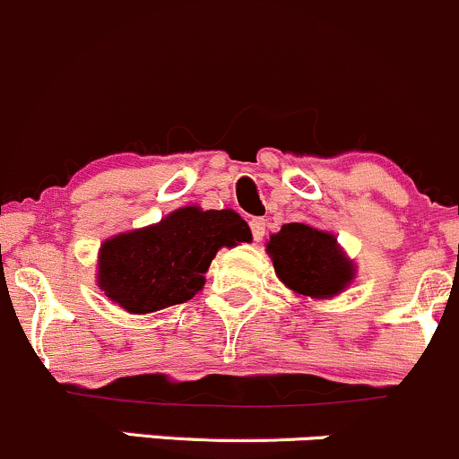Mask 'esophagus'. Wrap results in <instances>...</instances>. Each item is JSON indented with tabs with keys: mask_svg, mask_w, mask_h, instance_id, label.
Instances as JSON below:
<instances>
[{
	"mask_svg": "<svg viewBox=\"0 0 459 459\" xmlns=\"http://www.w3.org/2000/svg\"><path fill=\"white\" fill-rule=\"evenodd\" d=\"M249 228H252L254 240H261L264 236V219H252L249 221Z\"/></svg>",
	"mask_w": 459,
	"mask_h": 459,
	"instance_id": "34e87169",
	"label": "esophagus"
}]
</instances>
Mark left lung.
<instances>
[{
    "label": "left lung",
    "mask_w": 459,
    "mask_h": 459,
    "mask_svg": "<svg viewBox=\"0 0 459 459\" xmlns=\"http://www.w3.org/2000/svg\"><path fill=\"white\" fill-rule=\"evenodd\" d=\"M264 249L282 285L302 299H335L358 276V264L340 247L335 234L314 225H282L269 236Z\"/></svg>",
    "instance_id": "left-lung-1"
}]
</instances>
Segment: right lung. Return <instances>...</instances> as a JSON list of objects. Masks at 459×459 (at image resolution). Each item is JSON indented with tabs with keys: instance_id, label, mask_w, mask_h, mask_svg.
<instances>
[{
	"instance_id": "right-lung-1",
	"label": "right lung",
	"mask_w": 459,
	"mask_h": 459,
	"mask_svg": "<svg viewBox=\"0 0 459 459\" xmlns=\"http://www.w3.org/2000/svg\"><path fill=\"white\" fill-rule=\"evenodd\" d=\"M240 243H252V231L234 210L178 207L159 223L103 240L97 285L121 309L152 314L195 299L216 252Z\"/></svg>"
}]
</instances>
